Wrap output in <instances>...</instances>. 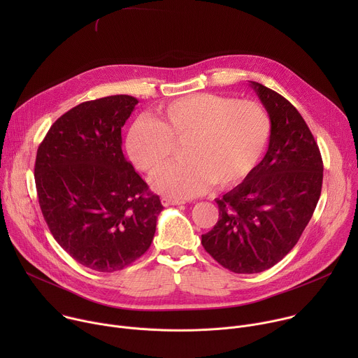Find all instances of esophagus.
Listing matches in <instances>:
<instances>
[{
    "label": "esophagus",
    "instance_id": "34e87169",
    "mask_svg": "<svg viewBox=\"0 0 358 358\" xmlns=\"http://www.w3.org/2000/svg\"><path fill=\"white\" fill-rule=\"evenodd\" d=\"M162 203H163V206H181V203H184V201L173 199V198H169V196H163L162 198Z\"/></svg>",
    "mask_w": 358,
    "mask_h": 358
}]
</instances>
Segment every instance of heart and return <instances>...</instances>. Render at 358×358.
Listing matches in <instances>:
<instances>
[{
	"instance_id": "heart-1",
	"label": "heart",
	"mask_w": 358,
	"mask_h": 358,
	"mask_svg": "<svg viewBox=\"0 0 358 358\" xmlns=\"http://www.w3.org/2000/svg\"><path fill=\"white\" fill-rule=\"evenodd\" d=\"M159 122L136 120L126 140L129 157L155 176L171 160L174 145L184 144L185 162L152 180L156 191L177 198L206 192L213 184L232 188L258 167L272 134L268 110L253 100L195 93L159 109Z\"/></svg>"
}]
</instances>
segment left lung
Returning <instances> with one entry per match:
<instances>
[{"label":"left lung","instance_id":"1","mask_svg":"<svg viewBox=\"0 0 358 358\" xmlns=\"http://www.w3.org/2000/svg\"><path fill=\"white\" fill-rule=\"evenodd\" d=\"M272 120L265 157L222 198L220 220L201 243L224 268L259 273L282 261L308 227L323 184L319 145L297 109L275 90L250 82Z\"/></svg>","mask_w":358,"mask_h":358}]
</instances>
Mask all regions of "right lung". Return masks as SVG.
Instances as JSON below:
<instances>
[{"mask_svg":"<svg viewBox=\"0 0 358 358\" xmlns=\"http://www.w3.org/2000/svg\"><path fill=\"white\" fill-rule=\"evenodd\" d=\"M138 100L115 94L62 115L38 147L35 185L55 241L80 265L122 271L150 248L160 196L124 159L122 127Z\"/></svg>","mask_w":358,"mask_h":358,"instance_id":"1","label":"right lung"}]
</instances>
